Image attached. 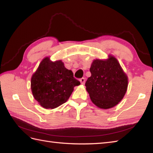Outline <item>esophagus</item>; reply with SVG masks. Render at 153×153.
Returning <instances> with one entry per match:
<instances>
[{"instance_id":"obj_1","label":"esophagus","mask_w":153,"mask_h":153,"mask_svg":"<svg viewBox=\"0 0 153 153\" xmlns=\"http://www.w3.org/2000/svg\"><path fill=\"white\" fill-rule=\"evenodd\" d=\"M79 81H80V82H81V83L82 84V85H84V84H85V79L84 78V77H82V78H81Z\"/></svg>"}]
</instances>
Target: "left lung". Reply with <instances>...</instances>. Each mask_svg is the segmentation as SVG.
<instances>
[{
  "label": "left lung",
  "instance_id": "8db88e82",
  "mask_svg": "<svg viewBox=\"0 0 153 153\" xmlns=\"http://www.w3.org/2000/svg\"><path fill=\"white\" fill-rule=\"evenodd\" d=\"M91 76L85 83L91 101L100 108L108 109L118 105L124 97L128 79L115 57L93 60Z\"/></svg>",
  "mask_w": 153,
  "mask_h": 153
}]
</instances>
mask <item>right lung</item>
<instances>
[{
	"instance_id": "right-lung-1",
	"label": "right lung",
	"mask_w": 153,
	"mask_h": 153,
	"mask_svg": "<svg viewBox=\"0 0 153 153\" xmlns=\"http://www.w3.org/2000/svg\"><path fill=\"white\" fill-rule=\"evenodd\" d=\"M80 85L74 74L65 68L61 60L52 62L46 57L41 62L31 79L35 99L43 108L53 109L66 102L74 91Z\"/></svg>"
}]
</instances>
